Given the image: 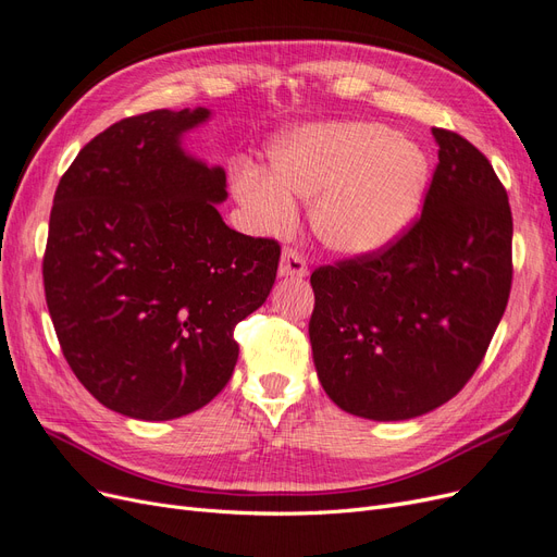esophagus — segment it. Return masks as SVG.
I'll return each instance as SVG.
<instances>
[{
    "label": "esophagus",
    "mask_w": 557,
    "mask_h": 557,
    "mask_svg": "<svg viewBox=\"0 0 557 557\" xmlns=\"http://www.w3.org/2000/svg\"><path fill=\"white\" fill-rule=\"evenodd\" d=\"M307 258L301 256L299 250L295 248H285L281 256V264H278V274L285 278H301L307 276Z\"/></svg>",
    "instance_id": "esophagus-1"
}]
</instances>
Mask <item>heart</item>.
I'll return each instance as SVG.
<instances>
[{
	"label": "heart",
	"mask_w": 557,
	"mask_h": 557,
	"mask_svg": "<svg viewBox=\"0 0 557 557\" xmlns=\"http://www.w3.org/2000/svg\"><path fill=\"white\" fill-rule=\"evenodd\" d=\"M425 183L428 156L416 141L376 123H313L272 148V178L246 170L237 195L267 232L295 223L293 197L313 199L318 239L346 256H364L411 221Z\"/></svg>",
	"instance_id": "obj_1"
}]
</instances>
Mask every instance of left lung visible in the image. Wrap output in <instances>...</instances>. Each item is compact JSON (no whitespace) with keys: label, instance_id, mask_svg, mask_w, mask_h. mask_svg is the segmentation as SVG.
I'll list each match as a JSON object with an SVG mask.
<instances>
[{"label":"left lung","instance_id":"obj_1","mask_svg":"<svg viewBox=\"0 0 557 557\" xmlns=\"http://www.w3.org/2000/svg\"><path fill=\"white\" fill-rule=\"evenodd\" d=\"M440 164L423 211L374 252L311 274L313 362L336 407L409 420L474 376L507 309L513 218L493 164L432 127Z\"/></svg>","mask_w":557,"mask_h":557}]
</instances>
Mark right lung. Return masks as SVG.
Wrapping results in <instances>:
<instances>
[{"instance_id":"1","label":"right lung","mask_w":557,"mask_h":557,"mask_svg":"<svg viewBox=\"0 0 557 557\" xmlns=\"http://www.w3.org/2000/svg\"><path fill=\"white\" fill-rule=\"evenodd\" d=\"M209 109L123 117L58 183L44 252L64 360L107 409L172 420L209 404L239 358L234 327L276 281V239L230 230L225 172L181 148Z\"/></svg>"}]
</instances>
